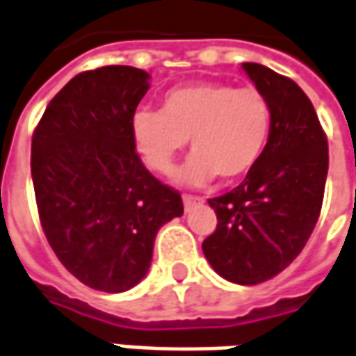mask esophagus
Segmentation results:
<instances>
[{
	"instance_id": "1",
	"label": "esophagus",
	"mask_w": 356,
	"mask_h": 356,
	"mask_svg": "<svg viewBox=\"0 0 356 356\" xmlns=\"http://www.w3.org/2000/svg\"><path fill=\"white\" fill-rule=\"evenodd\" d=\"M203 199L195 197V195H183V205H185V211H191L195 205H201Z\"/></svg>"
}]
</instances>
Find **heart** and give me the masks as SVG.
Wrapping results in <instances>:
<instances>
[{
	"mask_svg": "<svg viewBox=\"0 0 356 356\" xmlns=\"http://www.w3.org/2000/svg\"><path fill=\"white\" fill-rule=\"evenodd\" d=\"M272 108L256 88L227 82H195L169 90L161 111H136L133 140L147 165L169 175L189 140L193 157L179 171V181L205 185L221 175L245 177L266 151Z\"/></svg>",
	"mask_w": 356,
	"mask_h": 356,
	"instance_id": "1",
	"label": "heart"
}]
</instances>
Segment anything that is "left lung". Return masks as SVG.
<instances>
[{
  "label": "left lung",
  "mask_w": 356,
  "mask_h": 356,
  "mask_svg": "<svg viewBox=\"0 0 356 356\" xmlns=\"http://www.w3.org/2000/svg\"><path fill=\"white\" fill-rule=\"evenodd\" d=\"M241 68L268 98L272 131L260 163L240 185L209 199L218 216L203 254L221 278L266 282L302 252L323 207L328 143L302 88L261 64Z\"/></svg>",
  "instance_id": "1"
}]
</instances>
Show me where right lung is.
<instances>
[{
  "instance_id": "obj_1",
  "label": "right lung",
  "mask_w": 356,
  "mask_h": 356,
  "mask_svg": "<svg viewBox=\"0 0 356 356\" xmlns=\"http://www.w3.org/2000/svg\"><path fill=\"white\" fill-rule=\"evenodd\" d=\"M149 74L104 66L54 96L32 138V181L48 243L78 280L102 292L140 282L155 236L183 216L179 191L140 163L133 116Z\"/></svg>"
}]
</instances>
